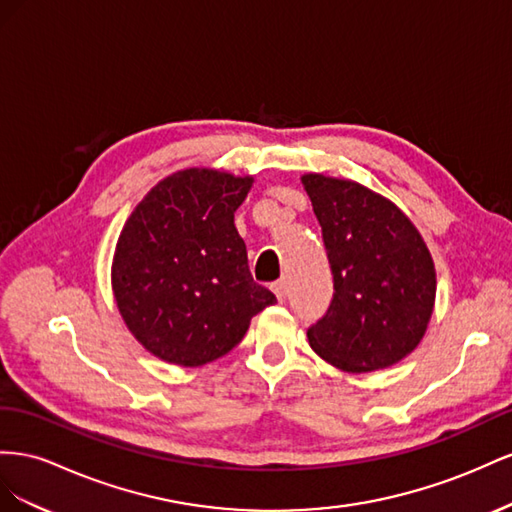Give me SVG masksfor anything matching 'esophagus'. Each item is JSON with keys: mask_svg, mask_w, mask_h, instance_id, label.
<instances>
[{"mask_svg": "<svg viewBox=\"0 0 512 512\" xmlns=\"http://www.w3.org/2000/svg\"><path fill=\"white\" fill-rule=\"evenodd\" d=\"M272 289H274V294H276V300H279V302L287 300V281H276L272 285Z\"/></svg>", "mask_w": 512, "mask_h": 512, "instance_id": "obj_1", "label": "esophagus"}]
</instances>
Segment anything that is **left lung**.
Returning <instances> with one entry per match:
<instances>
[{
	"mask_svg": "<svg viewBox=\"0 0 512 512\" xmlns=\"http://www.w3.org/2000/svg\"><path fill=\"white\" fill-rule=\"evenodd\" d=\"M302 184L334 281L328 311L306 337L332 367L386 369L425 337L435 302L429 248L410 218L367 186L319 173Z\"/></svg>",
	"mask_w": 512,
	"mask_h": 512,
	"instance_id": "obj_1",
	"label": "left lung"
}]
</instances>
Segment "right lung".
<instances>
[{"mask_svg": "<svg viewBox=\"0 0 512 512\" xmlns=\"http://www.w3.org/2000/svg\"><path fill=\"white\" fill-rule=\"evenodd\" d=\"M253 178L186 169L158 182L126 221L113 294L128 330L156 358L201 367L236 347L276 302L253 281L233 225Z\"/></svg>", "mask_w": 512, "mask_h": 512, "instance_id": "add662e5", "label": "right lung"}]
</instances>
